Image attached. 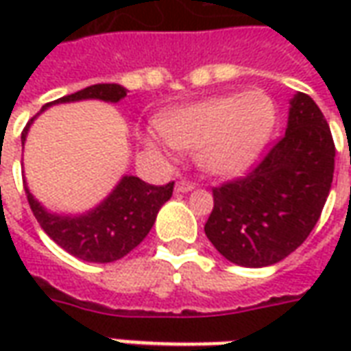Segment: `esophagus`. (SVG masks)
Wrapping results in <instances>:
<instances>
[{"label":"esophagus","mask_w":351,"mask_h":351,"mask_svg":"<svg viewBox=\"0 0 351 351\" xmlns=\"http://www.w3.org/2000/svg\"><path fill=\"white\" fill-rule=\"evenodd\" d=\"M195 188V184L193 182H188V180H178L175 186V190L176 191H190Z\"/></svg>","instance_id":"34e87169"}]
</instances>
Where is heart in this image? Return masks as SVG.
I'll return each mask as SVG.
<instances>
[{
	"label": "heart",
	"instance_id": "b5f03b06",
	"mask_svg": "<svg viewBox=\"0 0 351 351\" xmlns=\"http://www.w3.org/2000/svg\"><path fill=\"white\" fill-rule=\"evenodd\" d=\"M276 123V105L263 92L229 93L167 114L160 122L161 135L178 150L201 146V163L221 176H239L258 160ZM152 152L163 154L156 141Z\"/></svg>",
	"mask_w": 351,
	"mask_h": 351
}]
</instances>
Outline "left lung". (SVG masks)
Here are the masks:
<instances>
[{"label":"left lung","mask_w":351,"mask_h":351,"mask_svg":"<svg viewBox=\"0 0 351 351\" xmlns=\"http://www.w3.org/2000/svg\"><path fill=\"white\" fill-rule=\"evenodd\" d=\"M286 133L241 178L213 188L205 233L241 267H267L301 246L322 216L335 173V143L314 99L289 101Z\"/></svg>","instance_id":"8db88e82"}]
</instances>
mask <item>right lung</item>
<instances>
[{"instance_id": "obj_1", "label": "right lung", "mask_w": 351, "mask_h": 351, "mask_svg": "<svg viewBox=\"0 0 351 351\" xmlns=\"http://www.w3.org/2000/svg\"><path fill=\"white\" fill-rule=\"evenodd\" d=\"M125 88L120 84H93L71 95L47 103L43 110L54 103H69L80 99H101L118 103L125 97ZM22 131V146L26 141L29 123ZM26 188L27 203L43 231L65 252L90 263H110L128 256L135 246L145 241L152 229L156 216L165 201L173 195L175 182L154 186L137 176H123L114 191L99 206L80 216H60L47 213Z\"/></svg>"}]
</instances>
